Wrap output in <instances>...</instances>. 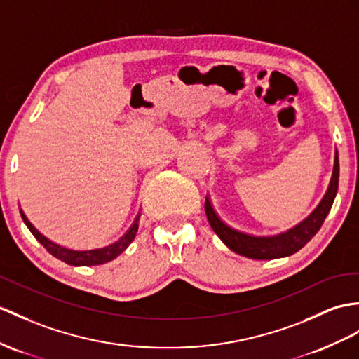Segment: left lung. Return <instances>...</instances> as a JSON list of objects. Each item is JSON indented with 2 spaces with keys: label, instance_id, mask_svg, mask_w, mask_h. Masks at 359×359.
<instances>
[{
  "label": "left lung",
  "instance_id": "left-lung-1",
  "mask_svg": "<svg viewBox=\"0 0 359 359\" xmlns=\"http://www.w3.org/2000/svg\"><path fill=\"white\" fill-rule=\"evenodd\" d=\"M338 180H339V161H338V152L335 151L332 178L325 196H323V199L320 201V204L299 225H295L292 229L278 234L252 236V234H247V233L231 229L230 225H226L221 217L217 216L208 195L205 196V215H207L210 226H212V230L217 234V238L225 243V247H229L231 251H234L236 255L248 257V259H255V260H271V259L287 257L299 250H302L320 230V226L323 225V222H325L327 213L330 212V207L334 204V199L337 196Z\"/></svg>",
  "mask_w": 359,
  "mask_h": 359
}]
</instances>
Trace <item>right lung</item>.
<instances>
[{"instance_id":"add662e5","label":"right lung","mask_w":359,"mask_h":359,"mask_svg":"<svg viewBox=\"0 0 359 359\" xmlns=\"http://www.w3.org/2000/svg\"><path fill=\"white\" fill-rule=\"evenodd\" d=\"M21 217L24 224L27 225V229L30 233L36 238V241L41 243V245L46 248L51 256H55L56 259L65 262V264L72 265V266H94V265H102L107 264V262H111L116 257H118L121 252H123L129 243L134 241L137 230H138V221H140V213L134 219L133 225L129 226V230L121 236L118 241H116L111 245H107L103 248H95V250H85V251H77V250H69L67 247L59 245V243L50 241L46 238L42 233H39L36 229H34L33 224L27 219V216L24 215L22 210H20Z\"/></svg>"}]
</instances>
